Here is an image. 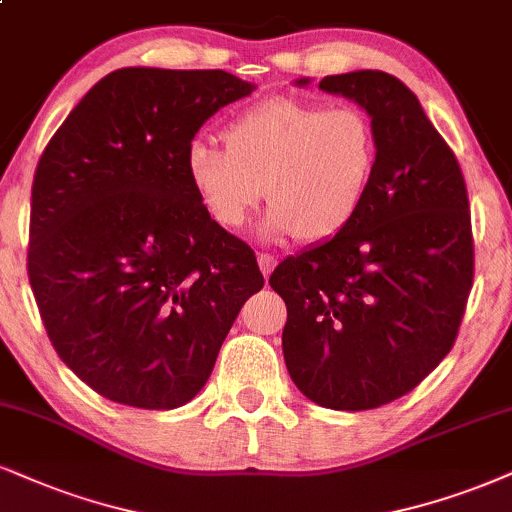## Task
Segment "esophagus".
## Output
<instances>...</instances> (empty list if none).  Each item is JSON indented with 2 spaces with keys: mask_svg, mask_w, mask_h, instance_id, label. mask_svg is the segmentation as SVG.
<instances>
[{
  "mask_svg": "<svg viewBox=\"0 0 512 512\" xmlns=\"http://www.w3.org/2000/svg\"><path fill=\"white\" fill-rule=\"evenodd\" d=\"M258 268H261L263 277H266V280H268L270 270L275 268V256H270V254H258Z\"/></svg>",
  "mask_w": 512,
  "mask_h": 512,
  "instance_id": "esophagus-1",
  "label": "esophagus"
}]
</instances>
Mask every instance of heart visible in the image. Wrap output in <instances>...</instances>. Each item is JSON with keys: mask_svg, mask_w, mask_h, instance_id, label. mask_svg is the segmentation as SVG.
I'll use <instances>...</instances> for the list:
<instances>
[{"mask_svg": "<svg viewBox=\"0 0 512 512\" xmlns=\"http://www.w3.org/2000/svg\"><path fill=\"white\" fill-rule=\"evenodd\" d=\"M225 149L192 142L185 170L206 216L223 230L244 227L270 201L261 235L306 244L334 239L356 220L377 168V135L356 106L270 97L237 113Z\"/></svg>", "mask_w": 512, "mask_h": 512, "instance_id": "1", "label": "heart"}]
</instances>
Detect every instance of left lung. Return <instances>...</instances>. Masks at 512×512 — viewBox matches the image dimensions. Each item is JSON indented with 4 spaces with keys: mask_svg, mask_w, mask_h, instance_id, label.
<instances>
[{
    "mask_svg": "<svg viewBox=\"0 0 512 512\" xmlns=\"http://www.w3.org/2000/svg\"><path fill=\"white\" fill-rule=\"evenodd\" d=\"M318 87L370 116L375 178L342 235L285 258L270 287L287 304L282 353L301 394L370 410L418 387L456 342L475 268L468 189L399 78L351 71Z\"/></svg>",
    "mask_w": 512,
    "mask_h": 512,
    "instance_id": "1",
    "label": "left lung"
}]
</instances>
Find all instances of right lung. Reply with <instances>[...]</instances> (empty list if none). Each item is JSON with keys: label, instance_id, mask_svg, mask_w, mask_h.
Masks as SVG:
<instances>
[{"label": "right lung", "instance_id": "right-lung-1", "mask_svg": "<svg viewBox=\"0 0 512 512\" xmlns=\"http://www.w3.org/2000/svg\"><path fill=\"white\" fill-rule=\"evenodd\" d=\"M254 90L225 71L121 68L37 163L30 287L59 358L104 399L185 406L263 287L254 251L206 216L185 170L201 125Z\"/></svg>", "mask_w": 512, "mask_h": 512}]
</instances>
